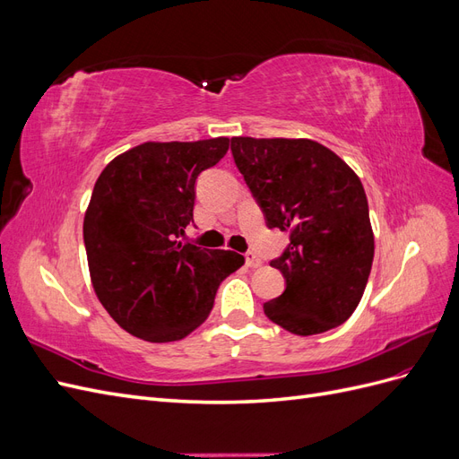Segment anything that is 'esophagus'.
Instances as JSON below:
<instances>
[{
  "label": "esophagus",
  "instance_id": "obj_1",
  "mask_svg": "<svg viewBox=\"0 0 459 459\" xmlns=\"http://www.w3.org/2000/svg\"><path fill=\"white\" fill-rule=\"evenodd\" d=\"M245 262H247L248 268H260L262 266V260L255 253H247Z\"/></svg>",
  "mask_w": 459,
  "mask_h": 459
}]
</instances>
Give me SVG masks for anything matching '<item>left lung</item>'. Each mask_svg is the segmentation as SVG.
Returning a JSON list of instances; mask_svg holds the SVG:
<instances>
[{
    "mask_svg": "<svg viewBox=\"0 0 459 459\" xmlns=\"http://www.w3.org/2000/svg\"><path fill=\"white\" fill-rule=\"evenodd\" d=\"M231 152L268 228L289 231L285 253L270 262L287 285L264 302V314L302 337L344 324L362 300L375 253L359 178L312 140L231 137Z\"/></svg>",
    "mask_w": 459,
    "mask_h": 459,
    "instance_id": "8db88e82",
    "label": "left lung"
}]
</instances>
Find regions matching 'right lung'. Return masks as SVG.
Returning a JSON list of instances; mask_svg holds the SVG:
<instances>
[{"label":"right lung","mask_w":459,"mask_h":459,"mask_svg":"<svg viewBox=\"0 0 459 459\" xmlns=\"http://www.w3.org/2000/svg\"><path fill=\"white\" fill-rule=\"evenodd\" d=\"M230 149L228 137L147 142L100 174L84 216L97 299L130 335L149 342L187 337L212 310L216 290L245 258L178 241L195 204V179Z\"/></svg>","instance_id":"right-lung-1"}]
</instances>
